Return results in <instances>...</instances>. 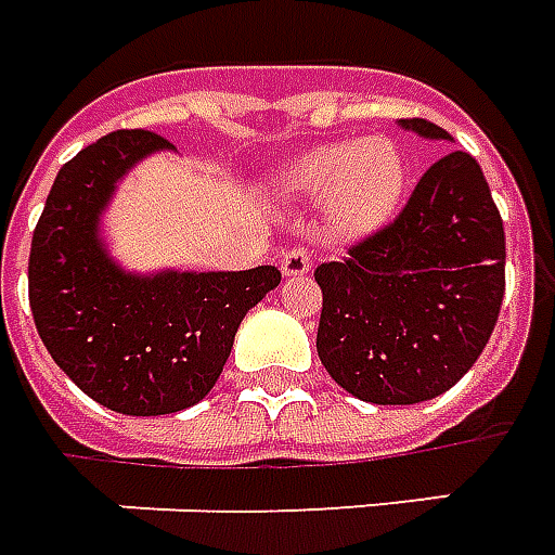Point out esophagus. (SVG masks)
Segmentation results:
<instances>
[{
  "mask_svg": "<svg viewBox=\"0 0 555 555\" xmlns=\"http://www.w3.org/2000/svg\"><path fill=\"white\" fill-rule=\"evenodd\" d=\"M310 254L305 247H289L284 257H281V271H284V278H305L310 271Z\"/></svg>",
  "mask_w": 555,
  "mask_h": 555,
  "instance_id": "esophagus-1",
  "label": "esophagus"
}]
</instances>
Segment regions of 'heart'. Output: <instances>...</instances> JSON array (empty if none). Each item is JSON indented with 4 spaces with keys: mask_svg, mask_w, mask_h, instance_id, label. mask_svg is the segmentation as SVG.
<instances>
[{
    "mask_svg": "<svg viewBox=\"0 0 555 555\" xmlns=\"http://www.w3.org/2000/svg\"><path fill=\"white\" fill-rule=\"evenodd\" d=\"M410 188V164L391 137L317 145L274 170L271 196L281 206H320L328 233L367 238L395 221Z\"/></svg>",
    "mask_w": 555,
    "mask_h": 555,
    "instance_id": "obj_1",
    "label": "heart"
}]
</instances>
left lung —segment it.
Returning a JSON list of instances; mask_svg holds the SVG:
<instances>
[{
	"label": "left lung",
	"instance_id": "1",
	"mask_svg": "<svg viewBox=\"0 0 555 555\" xmlns=\"http://www.w3.org/2000/svg\"><path fill=\"white\" fill-rule=\"evenodd\" d=\"M400 128L451 140L427 119H400ZM313 278L322 289L317 352L344 391L410 406L457 385L505 296V230L478 160L448 152L395 223Z\"/></svg>",
	"mask_w": 555,
	"mask_h": 555
}]
</instances>
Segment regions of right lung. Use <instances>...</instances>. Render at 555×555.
<instances>
[{"instance_id": "right-lung-1", "label": "right lung", "mask_w": 555, "mask_h": 555, "mask_svg": "<svg viewBox=\"0 0 555 555\" xmlns=\"http://www.w3.org/2000/svg\"><path fill=\"white\" fill-rule=\"evenodd\" d=\"M172 145L116 131L59 170L29 250L35 328L80 391L121 415H170L199 403L230 359L245 313L281 284L274 266L140 274L101 235L119 182Z\"/></svg>"}]
</instances>
